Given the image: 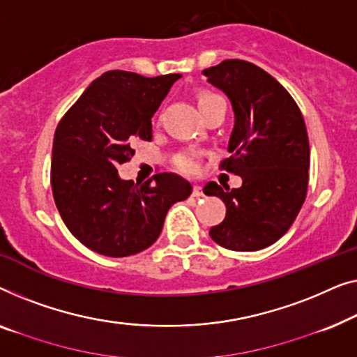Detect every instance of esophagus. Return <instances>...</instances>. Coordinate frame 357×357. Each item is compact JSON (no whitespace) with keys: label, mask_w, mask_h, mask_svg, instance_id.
<instances>
[{"label":"esophagus","mask_w":357,"mask_h":357,"mask_svg":"<svg viewBox=\"0 0 357 357\" xmlns=\"http://www.w3.org/2000/svg\"><path fill=\"white\" fill-rule=\"evenodd\" d=\"M204 195V192H202V188H200V185H192V197H195V199H199V197H202Z\"/></svg>","instance_id":"obj_1"}]
</instances>
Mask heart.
<instances>
[{"mask_svg": "<svg viewBox=\"0 0 357 357\" xmlns=\"http://www.w3.org/2000/svg\"><path fill=\"white\" fill-rule=\"evenodd\" d=\"M218 100H222V98H220L217 93H212V92H199L197 93V105L202 113L210 107V105L218 102ZM174 165H176V168L179 169V172H183L185 174L197 173L199 153L194 152V150H184V152H181L178 157L174 158Z\"/></svg>", "mask_w": 357, "mask_h": 357, "instance_id": "obj_1", "label": "heart"}]
</instances>
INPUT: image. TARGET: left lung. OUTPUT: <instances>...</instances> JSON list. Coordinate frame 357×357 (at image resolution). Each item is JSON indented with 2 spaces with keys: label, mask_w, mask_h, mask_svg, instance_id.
Wrapping results in <instances>:
<instances>
[{
  "label": "left lung",
  "mask_w": 357,
  "mask_h": 357,
  "mask_svg": "<svg viewBox=\"0 0 357 357\" xmlns=\"http://www.w3.org/2000/svg\"><path fill=\"white\" fill-rule=\"evenodd\" d=\"M202 74L228 95L236 116L231 157L220 169L243 178L238 189L205 184V194L227 205L210 238L239 252L264 249L289 229L307 195L310 149L303 113L277 79L249 61L225 59Z\"/></svg>",
  "instance_id": "1"
}]
</instances>
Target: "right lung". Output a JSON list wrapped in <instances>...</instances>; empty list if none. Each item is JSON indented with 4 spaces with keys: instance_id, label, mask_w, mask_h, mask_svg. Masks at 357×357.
Instances as JSON below:
<instances>
[{
    "instance_id": "add662e5",
    "label": "right lung",
    "mask_w": 357,
    "mask_h": 357,
    "mask_svg": "<svg viewBox=\"0 0 357 357\" xmlns=\"http://www.w3.org/2000/svg\"><path fill=\"white\" fill-rule=\"evenodd\" d=\"M179 77L108 71L58 123L50 179L54 204L74 238L93 252H142L162 233L169 207L192 192L174 173L134 184L116 169L132 158L137 140H152L153 113Z\"/></svg>"
}]
</instances>
